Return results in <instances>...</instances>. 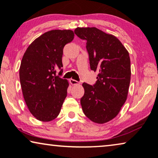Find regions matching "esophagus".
<instances>
[{"label": "esophagus", "instance_id": "esophagus-1", "mask_svg": "<svg viewBox=\"0 0 158 158\" xmlns=\"http://www.w3.org/2000/svg\"><path fill=\"white\" fill-rule=\"evenodd\" d=\"M70 83L72 84L73 85H79L80 84V83L78 81H75V80H74V79H70Z\"/></svg>", "mask_w": 158, "mask_h": 158}]
</instances>
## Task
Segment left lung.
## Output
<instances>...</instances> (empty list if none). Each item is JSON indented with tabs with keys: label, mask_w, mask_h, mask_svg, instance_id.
Returning a JSON list of instances; mask_svg holds the SVG:
<instances>
[{
	"label": "left lung",
	"mask_w": 158,
	"mask_h": 158,
	"mask_svg": "<svg viewBox=\"0 0 158 158\" xmlns=\"http://www.w3.org/2000/svg\"><path fill=\"white\" fill-rule=\"evenodd\" d=\"M74 32L86 41L90 69L98 72L94 85L83 83L82 109L92 122L104 124L117 116L127 100L131 78L129 52L116 36L96 27H77Z\"/></svg>",
	"instance_id": "1"
}]
</instances>
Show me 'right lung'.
I'll return each mask as SVG.
<instances>
[{
  "label": "right lung",
  "instance_id": "obj_1",
  "mask_svg": "<svg viewBox=\"0 0 158 158\" xmlns=\"http://www.w3.org/2000/svg\"><path fill=\"white\" fill-rule=\"evenodd\" d=\"M74 36L71 30L45 32L28 47L23 56L19 69L21 89L26 104L36 119L50 122L59 115L69 85L67 80L60 77L63 48Z\"/></svg>",
  "mask_w": 158,
  "mask_h": 158
}]
</instances>
